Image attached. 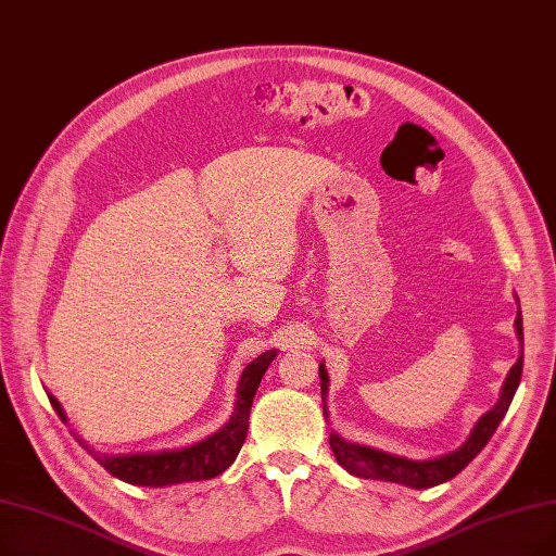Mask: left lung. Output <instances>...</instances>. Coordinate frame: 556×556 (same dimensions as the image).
Listing matches in <instances>:
<instances>
[{"mask_svg":"<svg viewBox=\"0 0 556 556\" xmlns=\"http://www.w3.org/2000/svg\"><path fill=\"white\" fill-rule=\"evenodd\" d=\"M516 331L520 338L522 345V316L518 311L516 316ZM522 377V354L516 361V366L511 368L509 377H506L504 386H502V395L497 400V404L491 408L489 414H484L479 418V422L475 425L470 439L458 447L456 452H450L445 456L439 458H429V462H408L404 456H395V454H386L372 447H364V445H354L343 441L336 433H329V445L333 450L336 462L341 464L348 472L356 475V477H366V479H381V481H395V484H404L412 489H429L443 484V481L452 479L454 475L462 472L472 458L484 450V445L491 441V437L495 433L497 425L502 422L504 414L509 412V404L516 395V389ZM320 389H323V408L327 416V370L320 364Z\"/></svg>","mask_w":556,"mask_h":556,"instance_id":"1","label":"left lung"}]
</instances>
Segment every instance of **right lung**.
Instances as JSON below:
<instances>
[{
	"label": "right lung",
	"mask_w": 556,
	"mask_h": 556,
	"mask_svg": "<svg viewBox=\"0 0 556 556\" xmlns=\"http://www.w3.org/2000/svg\"><path fill=\"white\" fill-rule=\"evenodd\" d=\"M275 356H277L275 350L263 352L243 370L238 381V402L233 408V416L223 429L215 431L213 437L184 450L156 452V454L106 456L90 450L88 452L98 458L100 466L109 470L113 477L138 486H170V484H181V481H200V479L218 477L236 462L240 447L245 443L252 400L256 395L263 372L268 370ZM50 402L54 406V412L63 420L65 416L56 397L50 395Z\"/></svg>",
	"instance_id": "right-lung-1"
}]
</instances>
